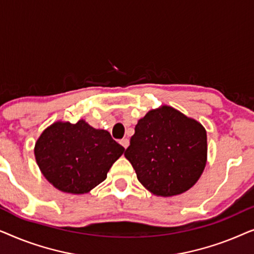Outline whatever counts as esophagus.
I'll use <instances>...</instances> for the list:
<instances>
[{"label":"esophagus","mask_w":254,"mask_h":254,"mask_svg":"<svg viewBox=\"0 0 254 254\" xmlns=\"http://www.w3.org/2000/svg\"><path fill=\"white\" fill-rule=\"evenodd\" d=\"M120 144L123 145L125 149H127L128 145H129V140H128V138H123V140L120 141Z\"/></svg>","instance_id":"1"}]
</instances>
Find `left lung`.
Returning <instances> with one entry per match:
<instances>
[{"mask_svg": "<svg viewBox=\"0 0 254 254\" xmlns=\"http://www.w3.org/2000/svg\"><path fill=\"white\" fill-rule=\"evenodd\" d=\"M125 157L149 192L164 197L179 195L202 175L207 131L193 118L162 105L137 121Z\"/></svg>", "mask_w": 254, "mask_h": 254, "instance_id": "obj_1", "label": "left lung"}]
</instances>
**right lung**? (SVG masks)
<instances>
[{
  "instance_id": "1",
  "label": "right lung",
  "mask_w": 254,
  "mask_h": 254,
  "mask_svg": "<svg viewBox=\"0 0 254 254\" xmlns=\"http://www.w3.org/2000/svg\"><path fill=\"white\" fill-rule=\"evenodd\" d=\"M125 148L107 130L85 120L55 121L34 144V157L43 176L64 193L85 194L106 179Z\"/></svg>"
}]
</instances>
